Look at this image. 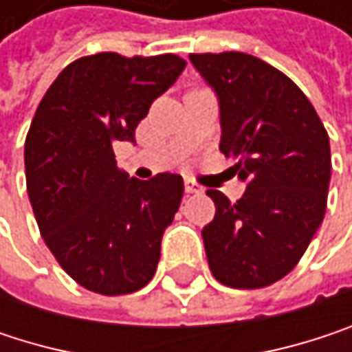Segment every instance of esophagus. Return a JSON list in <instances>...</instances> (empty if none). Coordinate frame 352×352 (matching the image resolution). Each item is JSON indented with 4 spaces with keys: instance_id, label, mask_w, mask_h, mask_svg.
Wrapping results in <instances>:
<instances>
[{
    "instance_id": "obj_1",
    "label": "esophagus",
    "mask_w": 352,
    "mask_h": 352,
    "mask_svg": "<svg viewBox=\"0 0 352 352\" xmlns=\"http://www.w3.org/2000/svg\"><path fill=\"white\" fill-rule=\"evenodd\" d=\"M199 191L201 189H199V185L195 181H191V179L185 181V193H199Z\"/></svg>"
}]
</instances>
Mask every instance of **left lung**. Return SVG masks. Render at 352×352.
I'll return each instance as SVG.
<instances>
[{
	"label": "left lung",
	"instance_id": "obj_1",
	"mask_svg": "<svg viewBox=\"0 0 352 352\" xmlns=\"http://www.w3.org/2000/svg\"><path fill=\"white\" fill-rule=\"evenodd\" d=\"M220 100V151L246 183L232 204L208 189L216 216L201 236L212 275L234 289L285 277L324 220L330 183L328 132L304 91L279 69L246 52H191Z\"/></svg>",
	"mask_w": 352,
	"mask_h": 352
}]
</instances>
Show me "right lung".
Instances as JSON below:
<instances>
[{
  "mask_svg": "<svg viewBox=\"0 0 352 352\" xmlns=\"http://www.w3.org/2000/svg\"><path fill=\"white\" fill-rule=\"evenodd\" d=\"M185 69L173 52H98L52 81L26 134V189L46 246L85 289H142L161 258V239L183 197V179H128L113 144L136 140L151 104Z\"/></svg>",
  "mask_w": 352,
  "mask_h": 352,
  "instance_id": "right-lung-1",
  "label": "right lung"
}]
</instances>
